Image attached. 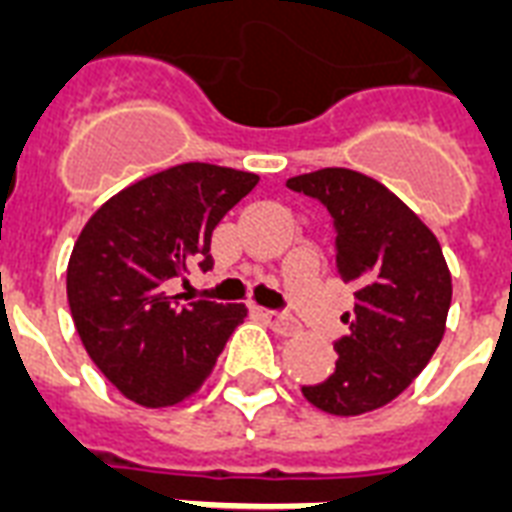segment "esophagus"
Returning a JSON list of instances; mask_svg holds the SVG:
<instances>
[{
	"label": "esophagus",
	"instance_id": "1",
	"mask_svg": "<svg viewBox=\"0 0 512 512\" xmlns=\"http://www.w3.org/2000/svg\"><path fill=\"white\" fill-rule=\"evenodd\" d=\"M260 317L271 325L273 333H279V335H292V333H298V325L292 322V319L287 317H279V314H273V311H265V308H260Z\"/></svg>",
	"mask_w": 512,
	"mask_h": 512
}]
</instances>
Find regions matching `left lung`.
<instances>
[{
	"instance_id": "obj_1",
	"label": "left lung",
	"mask_w": 512,
	"mask_h": 512,
	"mask_svg": "<svg viewBox=\"0 0 512 512\" xmlns=\"http://www.w3.org/2000/svg\"><path fill=\"white\" fill-rule=\"evenodd\" d=\"M287 187L330 212L335 268L354 287L335 370L303 386V397L333 416L376 411L411 386L446 333L451 273L443 249L392 190L360 171L319 169Z\"/></svg>"
}]
</instances>
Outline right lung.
Instances as JSON below:
<instances>
[{
	"label": "right lung",
	"instance_id": "obj_1",
	"mask_svg": "<svg viewBox=\"0 0 512 512\" xmlns=\"http://www.w3.org/2000/svg\"><path fill=\"white\" fill-rule=\"evenodd\" d=\"M255 185L249 171L179 163L85 222L66 268L69 311L93 365L128 400L163 408L198 392L247 317L244 303L169 295V282L212 268V230Z\"/></svg>",
	"mask_w": 512,
	"mask_h": 512
}]
</instances>
